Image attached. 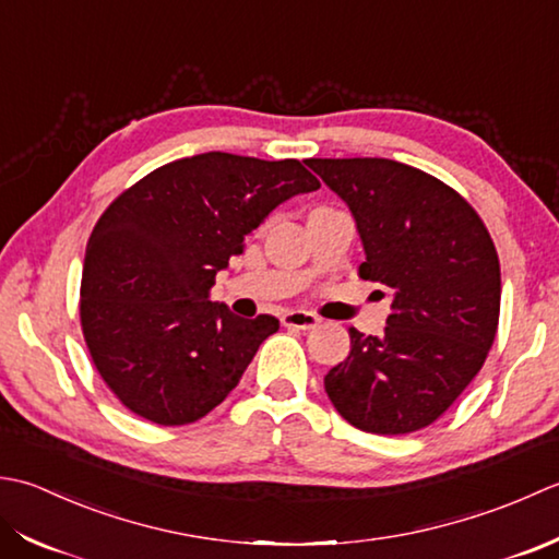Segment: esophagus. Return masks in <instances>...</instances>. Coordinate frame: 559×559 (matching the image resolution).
Listing matches in <instances>:
<instances>
[{"label":"esophagus","mask_w":559,"mask_h":559,"mask_svg":"<svg viewBox=\"0 0 559 559\" xmlns=\"http://www.w3.org/2000/svg\"><path fill=\"white\" fill-rule=\"evenodd\" d=\"M318 323H321V318L309 313V311H287V313H282V325H287V328L313 330Z\"/></svg>","instance_id":"1"}]
</instances>
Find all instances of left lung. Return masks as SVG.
I'll return each instance as SVG.
<instances>
[{
  "mask_svg": "<svg viewBox=\"0 0 559 559\" xmlns=\"http://www.w3.org/2000/svg\"><path fill=\"white\" fill-rule=\"evenodd\" d=\"M306 164L355 216L367 253L359 277L391 296L381 337L349 328V357L325 376L330 403L371 435L425 429L495 343L502 277L492 238L459 192L419 168L391 158Z\"/></svg>",
  "mask_w": 559,
  "mask_h": 559,
  "instance_id": "obj_1",
  "label": "left lung"
}]
</instances>
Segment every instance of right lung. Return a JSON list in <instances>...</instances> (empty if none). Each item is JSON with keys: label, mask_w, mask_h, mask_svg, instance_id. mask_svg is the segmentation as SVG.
Here are the masks:
<instances>
[{"label": "right lung", "mask_w": 559, "mask_h": 559, "mask_svg": "<svg viewBox=\"0 0 559 559\" xmlns=\"http://www.w3.org/2000/svg\"><path fill=\"white\" fill-rule=\"evenodd\" d=\"M318 188L296 158L207 152L152 170L110 202L86 246L79 316L124 407L180 427L236 389L280 321L210 301L216 272L277 204Z\"/></svg>", "instance_id": "right-lung-1"}]
</instances>
